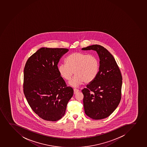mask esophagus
I'll return each mask as SVG.
<instances>
[{
    "mask_svg": "<svg viewBox=\"0 0 147 147\" xmlns=\"http://www.w3.org/2000/svg\"><path fill=\"white\" fill-rule=\"evenodd\" d=\"M79 91H79L78 89H74V94H76L78 93Z\"/></svg>",
    "mask_w": 147,
    "mask_h": 147,
    "instance_id": "obj_1",
    "label": "esophagus"
}]
</instances>
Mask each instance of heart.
Wrapping results in <instances>:
<instances>
[{"mask_svg":"<svg viewBox=\"0 0 147 147\" xmlns=\"http://www.w3.org/2000/svg\"><path fill=\"white\" fill-rule=\"evenodd\" d=\"M100 69V62L95 56L84 52L73 53L66 59V63L60 64L58 71L65 81H69L73 75H76L69 82L70 85L77 87L83 82L88 84L95 80Z\"/></svg>","mask_w":147,"mask_h":147,"instance_id":"1","label":"heart"}]
</instances>
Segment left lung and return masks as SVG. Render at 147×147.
<instances>
[{"mask_svg":"<svg viewBox=\"0 0 147 147\" xmlns=\"http://www.w3.org/2000/svg\"><path fill=\"white\" fill-rule=\"evenodd\" d=\"M83 51H96L100 58V69L95 80L82 90L85 113L98 120L109 117L120 102L122 77L113 56L102 46L94 45Z\"/></svg>","mask_w":147,"mask_h":147,"instance_id":"left-lung-1","label":"left lung"}]
</instances>
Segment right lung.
<instances>
[{
    "mask_svg": "<svg viewBox=\"0 0 147 147\" xmlns=\"http://www.w3.org/2000/svg\"><path fill=\"white\" fill-rule=\"evenodd\" d=\"M63 48L42 47L27 60L24 70L23 91L34 112L47 121H55L65 115L74 91L67 86L58 71Z\"/></svg>",
    "mask_w": 147,
    "mask_h": 147,
    "instance_id": "obj_1",
    "label": "right lung"
}]
</instances>
